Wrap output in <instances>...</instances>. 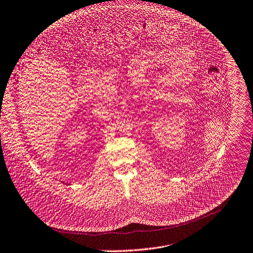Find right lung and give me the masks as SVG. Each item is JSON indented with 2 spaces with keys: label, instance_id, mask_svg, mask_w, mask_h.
Returning <instances> with one entry per match:
<instances>
[{
  "label": "right lung",
  "instance_id": "add662e5",
  "mask_svg": "<svg viewBox=\"0 0 253 253\" xmlns=\"http://www.w3.org/2000/svg\"><path fill=\"white\" fill-rule=\"evenodd\" d=\"M61 182H63V181H61ZM64 183V182H63ZM65 185H66V182H65Z\"/></svg>",
  "mask_w": 253,
  "mask_h": 253
}]
</instances>
